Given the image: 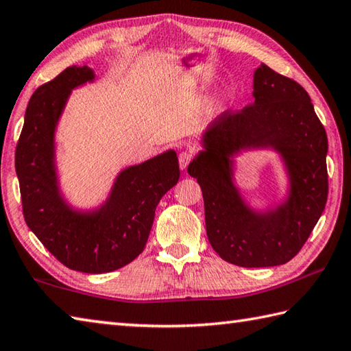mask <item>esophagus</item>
<instances>
[{"label": "esophagus", "mask_w": 351, "mask_h": 351, "mask_svg": "<svg viewBox=\"0 0 351 351\" xmlns=\"http://www.w3.org/2000/svg\"><path fill=\"white\" fill-rule=\"evenodd\" d=\"M178 160H180L181 170H185V169H187L189 164H190V161H191V154L190 152H181Z\"/></svg>", "instance_id": "obj_1"}]
</instances>
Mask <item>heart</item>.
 <instances>
[{
    "instance_id": "1",
    "label": "heart",
    "mask_w": 351,
    "mask_h": 351,
    "mask_svg": "<svg viewBox=\"0 0 351 351\" xmlns=\"http://www.w3.org/2000/svg\"><path fill=\"white\" fill-rule=\"evenodd\" d=\"M219 106H221V99L216 97V95L215 97H208L204 100L201 109H199V114H201L204 119H208V117H213L219 111Z\"/></svg>"
}]
</instances>
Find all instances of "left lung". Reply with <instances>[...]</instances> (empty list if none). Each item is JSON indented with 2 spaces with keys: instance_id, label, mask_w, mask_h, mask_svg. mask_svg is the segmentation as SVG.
Masks as SVG:
<instances>
[{
  "instance_id": "obj_1",
  "label": "left lung",
  "mask_w": 351,
  "mask_h": 351,
  "mask_svg": "<svg viewBox=\"0 0 351 351\" xmlns=\"http://www.w3.org/2000/svg\"><path fill=\"white\" fill-rule=\"evenodd\" d=\"M252 82L251 105L210 123L187 170L202 189L213 250L232 265L267 267L297 256L324 211L328 143L303 86L265 64ZM250 149H274L284 164L287 195L274 208L256 210L237 187L235 158Z\"/></svg>"
}]
</instances>
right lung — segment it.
Listing matches in <instances>:
<instances>
[{"label":"right lung","mask_w":351,"mask_h":351,"mask_svg":"<svg viewBox=\"0 0 351 351\" xmlns=\"http://www.w3.org/2000/svg\"><path fill=\"white\" fill-rule=\"evenodd\" d=\"M91 68L68 66L33 93L15 169L25 223L60 263L86 274L111 272L143 252L160 199L180 180L175 150L125 167L99 207L82 210L60 190L56 130L73 89L91 84Z\"/></svg>","instance_id":"obj_1"}]
</instances>
